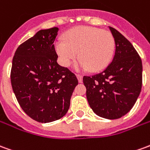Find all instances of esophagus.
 <instances>
[{"mask_svg": "<svg viewBox=\"0 0 150 150\" xmlns=\"http://www.w3.org/2000/svg\"><path fill=\"white\" fill-rule=\"evenodd\" d=\"M76 76H77V78H78L79 82L82 83V81H83V76H82V75H79V74H77V75H76Z\"/></svg>", "mask_w": 150, "mask_h": 150, "instance_id": "esophagus-1", "label": "esophagus"}]
</instances>
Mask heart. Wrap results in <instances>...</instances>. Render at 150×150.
Wrapping results in <instances>:
<instances>
[{
  "mask_svg": "<svg viewBox=\"0 0 150 150\" xmlns=\"http://www.w3.org/2000/svg\"><path fill=\"white\" fill-rule=\"evenodd\" d=\"M63 38L55 43V50L64 67H69L79 54L77 69L98 71L110 63L115 52L113 35L100 28L80 26L67 31Z\"/></svg>",
  "mask_w": 150,
  "mask_h": 150,
  "instance_id": "obj_1",
  "label": "heart"
}]
</instances>
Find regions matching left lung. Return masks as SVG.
Segmentation results:
<instances>
[{"label":"left lung","instance_id":"obj_1","mask_svg":"<svg viewBox=\"0 0 150 150\" xmlns=\"http://www.w3.org/2000/svg\"><path fill=\"white\" fill-rule=\"evenodd\" d=\"M112 62L101 73L83 76L86 96L93 112L101 118L117 119L131 110L142 86V62L133 45L115 28Z\"/></svg>","mask_w":150,"mask_h":150}]
</instances>
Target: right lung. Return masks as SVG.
Returning <instances> with one entry per match:
<instances>
[{
	"label": "right lung",
	"mask_w": 150,
	"mask_h": 150,
	"mask_svg": "<svg viewBox=\"0 0 150 150\" xmlns=\"http://www.w3.org/2000/svg\"><path fill=\"white\" fill-rule=\"evenodd\" d=\"M58 30L39 31L18 47L12 62L10 80L17 100L39 122L62 118L78 84L76 75L57 62L53 43Z\"/></svg>",
	"instance_id": "add662e5"
}]
</instances>
